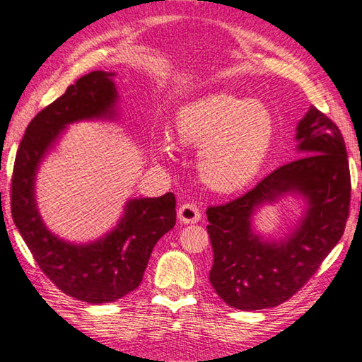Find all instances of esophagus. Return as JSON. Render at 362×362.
<instances>
[{"label":"esophagus","mask_w":362,"mask_h":362,"mask_svg":"<svg viewBox=\"0 0 362 362\" xmlns=\"http://www.w3.org/2000/svg\"><path fill=\"white\" fill-rule=\"evenodd\" d=\"M179 220L182 223H196L201 220V209L193 203H185L179 207Z\"/></svg>","instance_id":"obj_1"}]
</instances>
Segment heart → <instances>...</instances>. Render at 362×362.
<instances>
[{"mask_svg":"<svg viewBox=\"0 0 362 362\" xmlns=\"http://www.w3.org/2000/svg\"><path fill=\"white\" fill-rule=\"evenodd\" d=\"M175 131L182 145L201 148L204 182L230 192L247 183L262 166L274 136V118L260 100L216 93L183 105Z\"/></svg>","mask_w":362,"mask_h":362,"instance_id":"heart-1","label":"heart"}]
</instances>
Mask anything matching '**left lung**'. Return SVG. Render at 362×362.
<instances>
[{"label": "left lung", "mask_w": 362, "mask_h": 362, "mask_svg": "<svg viewBox=\"0 0 362 362\" xmlns=\"http://www.w3.org/2000/svg\"><path fill=\"white\" fill-rule=\"evenodd\" d=\"M296 139L303 156L273 170L246 194L206 211L214 252L209 281L233 308H272L289 300L345 231L351 177L340 129L310 107L298 122ZM286 192L304 196L305 217L284 242H263L250 228V218L257 206Z\"/></svg>", "instance_id": "left-lung-1"}]
</instances>
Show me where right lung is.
I'll return each instance as SVG.
<instances>
[{"label":"right lung","mask_w":362,"mask_h":362,"mask_svg":"<svg viewBox=\"0 0 362 362\" xmlns=\"http://www.w3.org/2000/svg\"><path fill=\"white\" fill-rule=\"evenodd\" d=\"M113 73L90 71L66 88L30 122L17 150L11 212L42 273L66 296L110 303L137 289L159 238L175 225V196L129 199L118 226L102 240L71 244L49 231L36 209L35 177L46 151L70 122L113 118L118 99Z\"/></svg>","instance_id":"obj_1"}]
</instances>
